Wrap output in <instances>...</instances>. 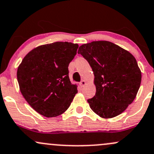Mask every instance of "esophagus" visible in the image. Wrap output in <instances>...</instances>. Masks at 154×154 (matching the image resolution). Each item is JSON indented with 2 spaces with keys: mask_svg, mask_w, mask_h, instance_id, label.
Wrapping results in <instances>:
<instances>
[{
  "mask_svg": "<svg viewBox=\"0 0 154 154\" xmlns=\"http://www.w3.org/2000/svg\"><path fill=\"white\" fill-rule=\"evenodd\" d=\"M80 85L81 86H82V87H83V86L85 85V80H82V81H81V82H80Z\"/></svg>",
  "mask_w": 154,
  "mask_h": 154,
  "instance_id": "34e87169",
  "label": "esophagus"
}]
</instances>
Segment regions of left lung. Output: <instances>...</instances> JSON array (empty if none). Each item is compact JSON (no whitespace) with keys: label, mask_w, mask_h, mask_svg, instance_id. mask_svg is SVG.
<instances>
[{"label":"left lung","mask_w":154,"mask_h":154,"mask_svg":"<svg viewBox=\"0 0 154 154\" xmlns=\"http://www.w3.org/2000/svg\"><path fill=\"white\" fill-rule=\"evenodd\" d=\"M94 74L96 94L88 99L98 116L111 118L122 113L136 97L141 72L129 52L110 42L98 41L79 47Z\"/></svg>","instance_id":"obj_1"}]
</instances>
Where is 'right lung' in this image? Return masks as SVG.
Returning <instances> with one entry per match:
<instances>
[{"label":"right lung","mask_w":154,"mask_h":154,"mask_svg":"<svg viewBox=\"0 0 154 154\" xmlns=\"http://www.w3.org/2000/svg\"><path fill=\"white\" fill-rule=\"evenodd\" d=\"M78 48L77 44L54 42L28 52L17 69L20 89L33 109L47 118L66 110L77 93L71 83L69 64Z\"/></svg>","instance_id":"obj_1"}]
</instances>
